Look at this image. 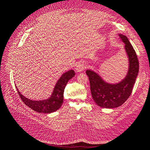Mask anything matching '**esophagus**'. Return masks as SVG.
Segmentation results:
<instances>
[{"label":"esophagus","instance_id":"esophagus-1","mask_svg":"<svg viewBox=\"0 0 150 150\" xmlns=\"http://www.w3.org/2000/svg\"><path fill=\"white\" fill-rule=\"evenodd\" d=\"M85 68V64L82 62H79L77 64V66H76V71L77 72H81L83 71V70Z\"/></svg>","mask_w":150,"mask_h":150}]
</instances>
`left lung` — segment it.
Here are the masks:
<instances>
[{"instance_id": "8db88e82", "label": "left lung", "mask_w": 150, "mask_h": 150, "mask_svg": "<svg viewBox=\"0 0 150 150\" xmlns=\"http://www.w3.org/2000/svg\"><path fill=\"white\" fill-rule=\"evenodd\" d=\"M124 44V50L128 58V70L126 77L117 83L105 81L99 74L87 69L90 90L93 99L98 106L104 108H117L124 104L131 95L139 73V60L132 44L126 35L119 34Z\"/></svg>"}]
</instances>
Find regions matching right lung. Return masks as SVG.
Instances as JSON below:
<instances>
[{"mask_svg": "<svg viewBox=\"0 0 150 150\" xmlns=\"http://www.w3.org/2000/svg\"><path fill=\"white\" fill-rule=\"evenodd\" d=\"M75 75V71L72 69L63 73L61 77L57 81L52 95L47 99L39 100H31L22 95L17 88V90L23 103L31 109L38 113H53L59 110L62 106L64 100V91L68 81L74 77Z\"/></svg>", "mask_w": 150, "mask_h": 150, "instance_id": "right-lung-1", "label": "right lung"}]
</instances>
